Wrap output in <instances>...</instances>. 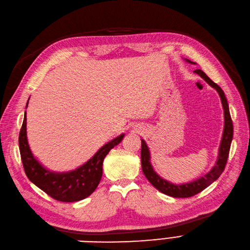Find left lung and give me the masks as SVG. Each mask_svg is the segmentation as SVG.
<instances>
[{
  "label": "left lung",
  "instance_id": "8db88e82",
  "mask_svg": "<svg viewBox=\"0 0 250 250\" xmlns=\"http://www.w3.org/2000/svg\"><path fill=\"white\" fill-rule=\"evenodd\" d=\"M187 61L190 63H193L190 60H187ZM194 72L199 74L206 83H208L212 88H214L216 91H218L221 97L223 107H224L225 128H224V134H223L222 142L219 150V157L215 166L212 167V169L208 173H206L204 177L196 181L191 182L189 184H184V185H175V184H171L160 178L153 170V168H152L150 165L149 150L144 140H142V145H141V147H142L141 148V161H142V170L144 172L145 177L157 190H159L164 194L168 195V196H172L176 198H186V197L194 196V195H196L201 191H203L205 188H208L211 183H213L222 175L225 169V167L227 165V160H228V156H229L230 147H231V142L233 139V123L230 115L229 105H228L224 91L221 89L220 85L213 83L201 69H196L194 70Z\"/></svg>",
  "mask_w": 250,
  "mask_h": 250
}]
</instances>
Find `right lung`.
<instances>
[{
    "instance_id": "add662e5",
    "label": "right lung",
    "mask_w": 250,
    "mask_h": 250,
    "mask_svg": "<svg viewBox=\"0 0 250 250\" xmlns=\"http://www.w3.org/2000/svg\"><path fill=\"white\" fill-rule=\"evenodd\" d=\"M124 136L123 134L108 142L86 164L75 170L62 173L51 172L39 164L29 149L26 139L25 112L19 133V150L25 175L37 187L55 200L74 202L84 199L90 196L99 185L102 177L103 160L108 152L121 143Z\"/></svg>"
}]
</instances>
